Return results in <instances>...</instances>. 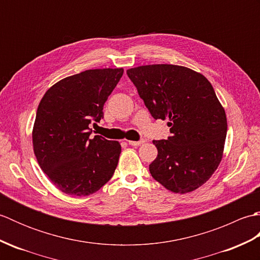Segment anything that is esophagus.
<instances>
[{"mask_svg": "<svg viewBox=\"0 0 260 260\" xmlns=\"http://www.w3.org/2000/svg\"><path fill=\"white\" fill-rule=\"evenodd\" d=\"M145 140H140V141H128V144L132 146H140L142 144H144Z\"/></svg>", "mask_w": 260, "mask_h": 260, "instance_id": "obj_1", "label": "esophagus"}]
</instances>
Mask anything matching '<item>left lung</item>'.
<instances>
[{"label": "left lung", "instance_id": "obj_1", "mask_svg": "<svg viewBox=\"0 0 260 260\" xmlns=\"http://www.w3.org/2000/svg\"><path fill=\"white\" fill-rule=\"evenodd\" d=\"M154 119L169 118L171 136L153 141L157 157L150 172L175 193L198 189L221 162L227 118L212 85L201 74L175 64L127 70Z\"/></svg>", "mask_w": 260, "mask_h": 260}]
</instances>
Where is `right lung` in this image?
<instances>
[{
  "instance_id": "right-lung-1",
  "label": "right lung",
  "mask_w": 260,
  "mask_h": 260,
  "mask_svg": "<svg viewBox=\"0 0 260 260\" xmlns=\"http://www.w3.org/2000/svg\"><path fill=\"white\" fill-rule=\"evenodd\" d=\"M124 69H91L58 81L42 97L32 140L38 163L59 190L89 196L112 178L120 144L91 136L90 124L104 118V104Z\"/></svg>"
}]
</instances>
